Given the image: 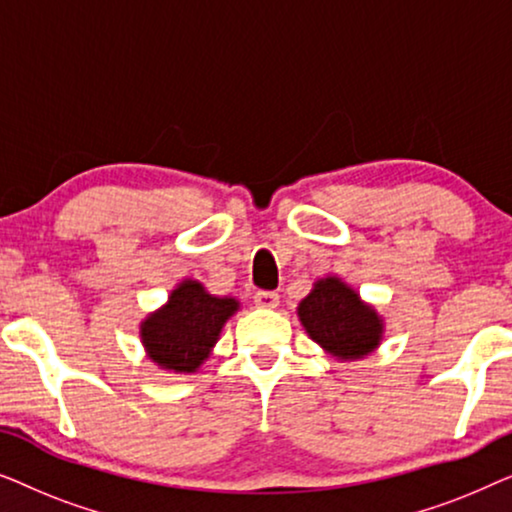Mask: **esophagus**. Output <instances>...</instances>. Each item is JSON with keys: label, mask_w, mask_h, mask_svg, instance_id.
<instances>
[{"label": "esophagus", "mask_w": 512, "mask_h": 512, "mask_svg": "<svg viewBox=\"0 0 512 512\" xmlns=\"http://www.w3.org/2000/svg\"><path fill=\"white\" fill-rule=\"evenodd\" d=\"M254 303L258 307H277L279 305V293L277 291H256Z\"/></svg>", "instance_id": "34e87169"}]
</instances>
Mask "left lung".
Here are the masks:
<instances>
[{
	"label": "left lung",
	"mask_w": 512,
	"mask_h": 512,
	"mask_svg": "<svg viewBox=\"0 0 512 512\" xmlns=\"http://www.w3.org/2000/svg\"><path fill=\"white\" fill-rule=\"evenodd\" d=\"M298 317L312 340L338 359H361L380 342L382 321L373 307L363 305L340 279L328 277L314 284L298 307Z\"/></svg>",
	"instance_id": "left-lung-1"
}]
</instances>
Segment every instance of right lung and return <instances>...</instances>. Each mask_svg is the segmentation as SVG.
I'll list each match as a JSON object with an SVG mask.
<instances>
[{"mask_svg": "<svg viewBox=\"0 0 512 512\" xmlns=\"http://www.w3.org/2000/svg\"><path fill=\"white\" fill-rule=\"evenodd\" d=\"M235 310V298L209 296L202 284L184 282L172 291L170 303L142 324L146 352L158 366L174 373H193L207 359Z\"/></svg>", "mask_w": 512, "mask_h": 512, "instance_id": "obj_1", "label": "right lung"}]
</instances>
